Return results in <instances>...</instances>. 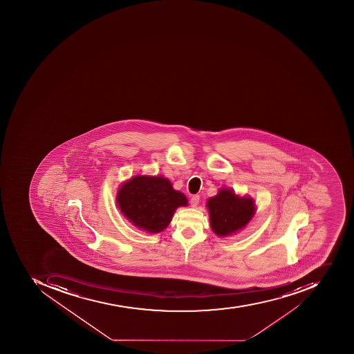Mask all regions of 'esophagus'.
<instances>
[{
    "instance_id": "1",
    "label": "esophagus",
    "mask_w": 354,
    "mask_h": 354,
    "mask_svg": "<svg viewBox=\"0 0 354 354\" xmlns=\"http://www.w3.org/2000/svg\"><path fill=\"white\" fill-rule=\"evenodd\" d=\"M199 199H201L199 195H194L193 197H192L191 206L193 207V208H196V207L198 206Z\"/></svg>"
}]
</instances>
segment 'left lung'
<instances>
[{"label":"left lung","mask_w":354,"mask_h":354,"mask_svg":"<svg viewBox=\"0 0 354 354\" xmlns=\"http://www.w3.org/2000/svg\"><path fill=\"white\" fill-rule=\"evenodd\" d=\"M212 231L220 237L241 231L254 218L256 205L248 196L236 195L231 188H220L207 201Z\"/></svg>","instance_id":"left-lung-1"}]
</instances>
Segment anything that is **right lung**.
I'll use <instances>...</instances> for the list:
<instances>
[{"label": "right lung", "mask_w": 354, "mask_h": 354, "mask_svg": "<svg viewBox=\"0 0 354 354\" xmlns=\"http://www.w3.org/2000/svg\"><path fill=\"white\" fill-rule=\"evenodd\" d=\"M115 199L131 223L153 234L167 228L178 207L187 206L185 195L163 176H134L119 188Z\"/></svg>", "instance_id": "add662e5"}]
</instances>
